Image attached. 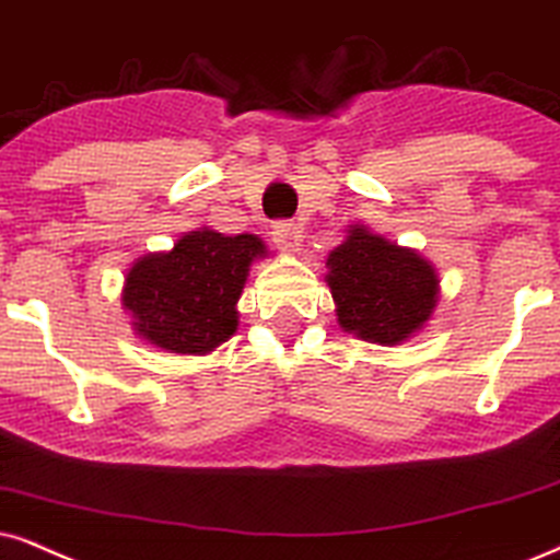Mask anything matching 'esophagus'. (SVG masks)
I'll list each match as a JSON object with an SVG mask.
<instances>
[{"mask_svg": "<svg viewBox=\"0 0 560 560\" xmlns=\"http://www.w3.org/2000/svg\"><path fill=\"white\" fill-rule=\"evenodd\" d=\"M271 235H273L276 247H279L281 253H289V256H292V253L300 250V245H302V230L296 228V224H292V222H279V224H273Z\"/></svg>", "mask_w": 560, "mask_h": 560, "instance_id": "esophagus-1", "label": "esophagus"}]
</instances>
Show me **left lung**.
Masks as SVG:
<instances>
[{
	"label": "left lung",
	"mask_w": 560,
	"mask_h": 560,
	"mask_svg": "<svg viewBox=\"0 0 560 560\" xmlns=\"http://www.w3.org/2000/svg\"><path fill=\"white\" fill-rule=\"evenodd\" d=\"M328 281L338 325L380 346L402 343L429 323L439 300L436 268L410 247L353 224L328 253Z\"/></svg>",
	"instance_id": "obj_1"
}]
</instances>
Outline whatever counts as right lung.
<instances>
[{
	"mask_svg": "<svg viewBox=\"0 0 560 560\" xmlns=\"http://www.w3.org/2000/svg\"><path fill=\"white\" fill-rule=\"evenodd\" d=\"M266 256L256 235L228 237L209 228L183 235L167 253L129 268L124 307L147 343L170 353H209L237 330V300L250 266Z\"/></svg>",
	"mask_w": 560,
	"mask_h": 560,
	"instance_id": "1",
	"label": "right lung"
}]
</instances>
